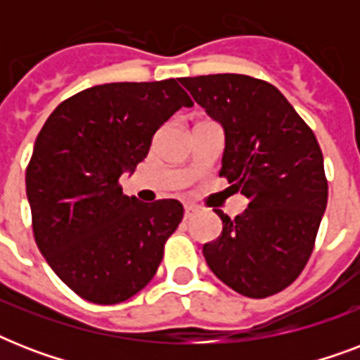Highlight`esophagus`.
Segmentation results:
<instances>
[{
  "label": "esophagus",
  "instance_id": "34e87169",
  "mask_svg": "<svg viewBox=\"0 0 360 360\" xmlns=\"http://www.w3.org/2000/svg\"><path fill=\"white\" fill-rule=\"evenodd\" d=\"M194 213H196V209L192 207V205H185V220L192 219V217H194Z\"/></svg>",
  "mask_w": 360,
  "mask_h": 360
}]
</instances>
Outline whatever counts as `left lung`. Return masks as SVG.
<instances>
[{"instance_id": "8db88e82", "label": "left lung", "mask_w": 360, "mask_h": 360, "mask_svg": "<svg viewBox=\"0 0 360 360\" xmlns=\"http://www.w3.org/2000/svg\"><path fill=\"white\" fill-rule=\"evenodd\" d=\"M179 82L224 130L220 175L248 198L236 219L214 209L222 233L203 245V257L240 295H274L304 269L327 207L318 140L267 82L245 75Z\"/></svg>"}]
</instances>
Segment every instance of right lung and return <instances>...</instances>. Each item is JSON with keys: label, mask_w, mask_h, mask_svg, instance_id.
Wrapping results in <instances>:
<instances>
[{"label": "right lung", "mask_w": 360, "mask_h": 360, "mask_svg": "<svg viewBox=\"0 0 360 360\" xmlns=\"http://www.w3.org/2000/svg\"><path fill=\"white\" fill-rule=\"evenodd\" d=\"M183 106L194 103L174 78L103 84L59 104L37 136L25 172L37 246L87 301H127L162 262L183 205L124 196L120 177L134 172L153 134Z\"/></svg>", "instance_id": "1"}]
</instances>
